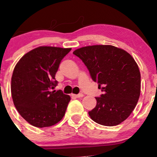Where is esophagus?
I'll return each instance as SVG.
<instances>
[{
    "label": "esophagus",
    "mask_w": 157,
    "mask_h": 157,
    "mask_svg": "<svg viewBox=\"0 0 157 157\" xmlns=\"http://www.w3.org/2000/svg\"><path fill=\"white\" fill-rule=\"evenodd\" d=\"M72 97H75V98H80V97H83V94H72Z\"/></svg>",
    "instance_id": "obj_1"
}]
</instances>
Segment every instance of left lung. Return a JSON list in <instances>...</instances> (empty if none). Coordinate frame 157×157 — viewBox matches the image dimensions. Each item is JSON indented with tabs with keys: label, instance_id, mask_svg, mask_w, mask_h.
Instances as JSON below:
<instances>
[{
	"label": "left lung",
	"instance_id": "8db88e82",
	"mask_svg": "<svg viewBox=\"0 0 157 157\" xmlns=\"http://www.w3.org/2000/svg\"><path fill=\"white\" fill-rule=\"evenodd\" d=\"M73 54L83 62L103 94L89 116L100 125L113 127L128 118L140 94V72L129 53L111 45L79 48Z\"/></svg>",
	"mask_w": 157,
	"mask_h": 157
}]
</instances>
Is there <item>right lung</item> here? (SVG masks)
Listing matches in <instances>:
<instances>
[{"mask_svg":"<svg viewBox=\"0 0 157 157\" xmlns=\"http://www.w3.org/2000/svg\"><path fill=\"white\" fill-rule=\"evenodd\" d=\"M71 48L39 47L23 56L13 69L11 95L21 117L36 127H48L62 120L71 97L53 90L60 62Z\"/></svg>","mask_w":157,"mask_h":157,"instance_id":"right-lung-1","label":"right lung"}]
</instances>
